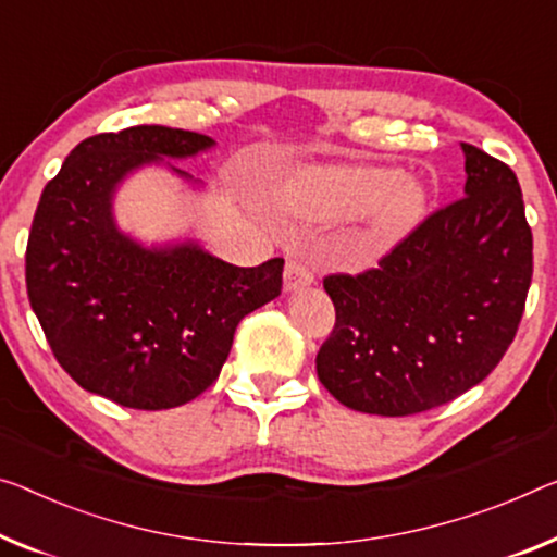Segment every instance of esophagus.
Returning a JSON list of instances; mask_svg holds the SVG:
<instances>
[{
  "label": "esophagus",
  "instance_id": "34e87169",
  "mask_svg": "<svg viewBox=\"0 0 557 557\" xmlns=\"http://www.w3.org/2000/svg\"><path fill=\"white\" fill-rule=\"evenodd\" d=\"M313 278L315 276H313V271H311V267H308V263H304V261H288L286 263V273H284L286 290L311 286Z\"/></svg>",
  "mask_w": 557,
  "mask_h": 557
}]
</instances>
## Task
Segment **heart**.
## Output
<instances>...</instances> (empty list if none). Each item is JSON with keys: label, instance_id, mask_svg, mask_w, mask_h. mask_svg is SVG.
<instances>
[{"label": "heart", "instance_id": "1", "mask_svg": "<svg viewBox=\"0 0 557 557\" xmlns=\"http://www.w3.org/2000/svg\"><path fill=\"white\" fill-rule=\"evenodd\" d=\"M284 201L308 219L361 216L358 249L383 251L400 242L425 211L423 186L388 166H319L288 184Z\"/></svg>", "mask_w": 557, "mask_h": 557}]
</instances>
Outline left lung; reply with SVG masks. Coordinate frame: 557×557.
<instances>
[{
    "label": "left lung",
    "mask_w": 557,
    "mask_h": 557,
    "mask_svg": "<svg viewBox=\"0 0 557 557\" xmlns=\"http://www.w3.org/2000/svg\"><path fill=\"white\" fill-rule=\"evenodd\" d=\"M466 196L433 211L363 273H331L336 323L315 356L333 398L413 416L481 383L516 338L533 278L518 176L473 144Z\"/></svg>",
    "instance_id": "left-lung-1"
}]
</instances>
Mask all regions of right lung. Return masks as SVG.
<instances>
[{
    "instance_id": "obj_1",
    "label": "right lung",
    "mask_w": 557,
    "mask_h": 557,
    "mask_svg": "<svg viewBox=\"0 0 557 557\" xmlns=\"http://www.w3.org/2000/svg\"><path fill=\"white\" fill-rule=\"evenodd\" d=\"M211 147L207 134L157 124L97 134L41 191L27 242L32 311L59 366L119 406L189 404L219 379L238 321L281 294L284 259L242 269L194 242L147 249L116 228L111 199L134 169Z\"/></svg>"
}]
</instances>
